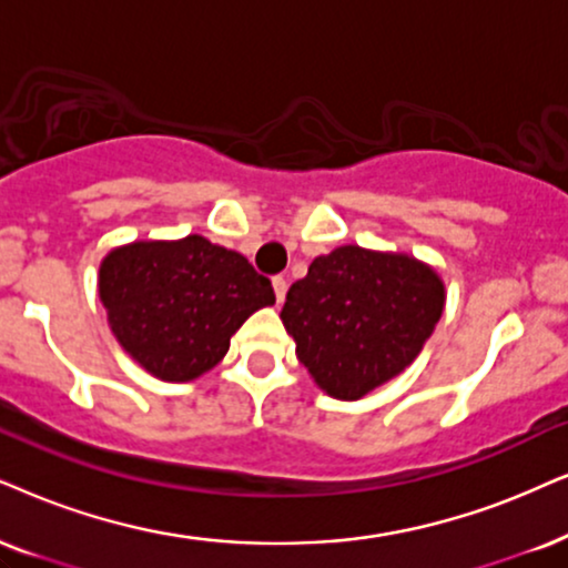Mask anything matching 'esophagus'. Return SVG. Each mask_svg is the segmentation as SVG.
<instances>
[{
    "label": "esophagus",
    "instance_id": "1",
    "mask_svg": "<svg viewBox=\"0 0 568 568\" xmlns=\"http://www.w3.org/2000/svg\"><path fill=\"white\" fill-rule=\"evenodd\" d=\"M272 288H275V298H277V304H283L285 291H288V283H285V277H283V275H275V277H272Z\"/></svg>",
    "mask_w": 568,
    "mask_h": 568
}]
</instances>
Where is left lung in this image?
<instances>
[{
	"mask_svg": "<svg viewBox=\"0 0 568 568\" xmlns=\"http://www.w3.org/2000/svg\"><path fill=\"white\" fill-rule=\"evenodd\" d=\"M443 304V280L427 264L341 246L291 285L280 320L314 383L333 398L356 400L414 362Z\"/></svg>",
	"mask_w": 568,
	"mask_h": 568,
	"instance_id": "obj_1",
	"label": "left lung"
}]
</instances>
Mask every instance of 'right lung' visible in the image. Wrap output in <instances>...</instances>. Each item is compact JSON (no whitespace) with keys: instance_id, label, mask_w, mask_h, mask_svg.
I'll list each match as a JSON object with an SVG mask.
<instances>
[{"instance_id":"right-lung-1","label":"right lung","mask_w":568,"mask_h":568,"mask_svg":"<svg viewBox=\"0 0 568 568\" xmlns=\"http://www.w3.org/2000/svg\"><path fill=\"white\" fill-rule=\"evenodd\" d=\"M99 298L128 354L168 383L212 369L256 308L275 304L270 277L201 235L135 241L104 256Z\"/></svg>"}]
</instances>
